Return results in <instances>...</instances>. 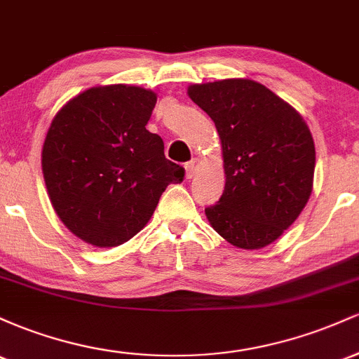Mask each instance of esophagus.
<instances>
[{"mask_svg": "<svg viewBox=\"0 0 359 359\" xmlns=\"http://www.w3.org/2000/svg\"><path fill=\"white\" fill-rule=\"evenodd\" d=\"M199 165H201V162L197 158H192L191 162L185 163V175H187V179H192V177L197 174V170H199Z\"/></svg>", "mask_w": 359, "mask_h": 359, "instance_id": "esophagus-1", "label": "esophagus"}]
</instances>
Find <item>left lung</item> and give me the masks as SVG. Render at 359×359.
Masks as SVG:
<instances>
[{"label": "left lung", "mask_w": 359, "mask_h": 359, "mask_svg": "<svg viewBox=\"0 0 359 359\" xmlns=\"http://www.w3.org/2000/svg\"><path fill=\"white\" fill-rule=\"evenodd\" d=\"M189 97L211 116L221 140L224 192L205 208L209 224L243 250L278 240L306 208L316 147L297 109L251 79L192 84Z\"/></svg>", "instance_id": "8db88e82"}]
</instances>
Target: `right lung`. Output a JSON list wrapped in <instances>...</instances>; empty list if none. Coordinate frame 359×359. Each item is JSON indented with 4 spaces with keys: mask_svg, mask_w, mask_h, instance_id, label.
Wrapping results in <instances>:
<instances>
[{
    "mask_svg": "<svg viewBox=\"0 0 359 359\" xmlns=\"http://www.w3.org/2000/svg\"><path fill=\"white\" fill-rule=\"evenodd\" d=\"M156 94L138 86H96L65 102L42 148L48 197L69 231L113 248L142 231L184 168L147 130Z\"/></svg>",
    "mask_w": 359,
    "mask_h": 359,
    "instance_id": "right-lung-1",
    "label": "right lung"
}]
</instances>
